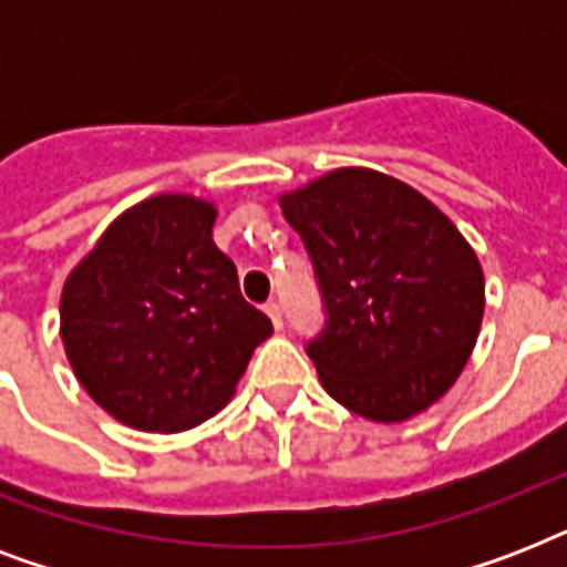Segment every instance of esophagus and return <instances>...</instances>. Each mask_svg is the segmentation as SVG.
I'll return each instance as SVG.
<instances>
[{"label": "esophagus", "mask_w": 567, "mask_h": 567, "mask_svg": "<svg viewBox=\"0 0 567 567\" xmlns=\"http://www.w3.org/2000/svg\"><path fill=\"white\" fill-rule=\"evenodd\" d=\"M265 311H267V318L274 320V327H276V329H282V306H279V302L270 300V302H267V306H265Z\"/></svg>", "instance_id": "esophagus-1"}]
</instances>
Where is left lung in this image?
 Listing matches in <instances>:
<instances>
[{
	"instance_id": "obj_1",
	"label": "left lung",
	"mask_w": 567,
	"mask_h": 567,
	"mask_svg": "<svg viewBox=\"0 0 567 567\" xmlns=\"http://www.w3.org/2000/svg\"><path fill=\"white\" fill-rule=\"evenodd\" d=\"M318 276L327 327L306 353L332 400L409 421L456 382L485 309L480 258L412 185L341 167L279 196Z\"/></svg>"
}]
</instances>
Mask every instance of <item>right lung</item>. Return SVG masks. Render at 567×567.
Listing matches in <instances>:
<instances>
[{"label": "right lung", "mask_w": 567, "mask_h": 567, "mask_svg": "<svg viewBox=\"0 0 567 567\" xmlns=\"http://www.w3.org/2000/svg\"><path fill=\"white\" fill-rule=\"evenodd\" d=\"M217 208L158 194L123 212L61 291V341L96 403L144 432H182L235 394L274 323L240 297L212 238Z\"/></svg>", "instance_id": "add662e5"}]
</instances>
